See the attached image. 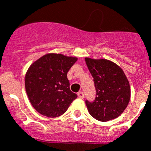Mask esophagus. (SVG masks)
<instances>
[{
    "label": "esophagus",
    "mask_w": 151,
    "mask_h": 151,
    "mask_svg": "<svg viewBox=\"0 0 151 151\" xmlns=\"http://www.w3.org/2000/svg\"><path fill=\"white\" fill-rule=\"evenodd\" d=\"M77 94H78V96L79 97L80 99H83V98H84V94H83V92H81L80 91V92H78Z\"/></svg>",
    "instance_id": "esophagus-1"
}]
</instances>
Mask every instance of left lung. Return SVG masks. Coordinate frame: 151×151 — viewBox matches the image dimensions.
<instances>
[{
	"instance_id": "left-lung-1",
	"label": "left lung",
	"mask_w": 151,
	"mask_h": 151,
	"mask_svg": "<svg viewBox=\"0 0 151 151\" xmlns=\"http://www.w3.org/2000/svg\"><path fill=\"white\" fill-rule=\"evenodd\" d=\"M95 83L96 97L93 103L86 101L93 118L106 122L121 115L130 99V86L120 67L105 58H85Z\"/></svg>"
}]
</instances>
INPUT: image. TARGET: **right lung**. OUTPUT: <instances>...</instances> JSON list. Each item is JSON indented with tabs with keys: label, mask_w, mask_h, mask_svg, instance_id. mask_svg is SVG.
Returning a JSON list of instances; mask_svg holds the SVG:
<instances>
[{
	"label": "right lung",
	"mask_w": 151,
	"mask_h": 151,
	"mask_svg": "<svg viewBox=\"0 0 151 151\" xmlns=\"http://www.w3.org/2000/svg\"><path fill=\"white\" fill-rule=\"evenodd\" d=\"M78 58L48 53L34 62L24 78L32 106L42 115L58 117L66 112L77 98L69 88L67 73Z\"/></svg>",
	"instance_id": "obj_1"
}]
</instances>
